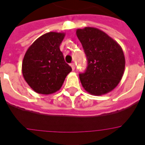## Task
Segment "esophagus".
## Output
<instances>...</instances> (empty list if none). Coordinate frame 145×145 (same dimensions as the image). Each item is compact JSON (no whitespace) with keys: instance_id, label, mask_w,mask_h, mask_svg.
Listing matches in <instances>:
<instances>
[{"instance_id":"34e87169","label":"esophagus","mask_w":145,"mask_h":145,"mask_svg":"<svg viewBox=\"0 0 145 145\" xmlns=\"http://www.w3.org/2000/svg\"><path fill=\"white\" fill-rule=\"evenodd\" d=\"M71 68H72L73 71H74V69H75V65H74V63H72V64H71Z\"/></svg>"}]
</instances>
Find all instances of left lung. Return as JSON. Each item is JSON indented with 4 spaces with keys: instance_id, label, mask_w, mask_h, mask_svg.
<instances>
[{
    "instance_id": "obj_1",
    "label": "left lung",
    "mask_w": 145,
    "mask_h": 145,
    "mask_svg": "<svg viewBox=\"0 0 145 145\" xmlns=\"http://www.w3.org/2000/svg\"><path fill=\"white\" fill-rule=\"evenodd\" d=\"M76 34L88 58L86 71L79 74L84 89L95 96L113 91L124 72L125 57L121 47L96 27L77 29Z\"/></svg>"
}]
</instances>
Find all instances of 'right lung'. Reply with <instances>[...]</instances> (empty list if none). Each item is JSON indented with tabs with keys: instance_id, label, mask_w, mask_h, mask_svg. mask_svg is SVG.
Instances as JSON below:
<instances>
[{
	"instance_id": "1",
	"label": "right lung",
	"mask_w": 145,
	"mask_h": 145,
	"mask_svg": "<svg viewBox=\"0 0 145 145\" xmlns=\"http://www.w3.org/2000/svg\"><path fill=\"white\" fill-rule=\"evenodd\" d=\"M64 37L63 32H48L38 37L27 50L22 61V74L36 93L57 92L72 71L64 61L59 48Z\"/></svg>"
}]
</instances>
